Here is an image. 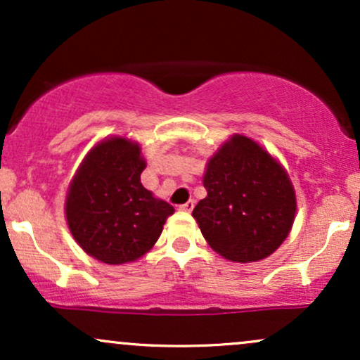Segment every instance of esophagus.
Wrapping results in <instances>:
<instances>
[{
	"instance_id": "esophagus-1",
	"label": "esophagus",
	"mask_w": 360,
	"mask_h": 360,
	"mask_svg": "<svg viewBox=\"0 0 360 360\" xmlns=\"http://www.w3.org/2000/svg\"><path fill=\"white\" fill-rule=\"evenodd\" d=\"M194 208V201L193 200H189V201H186V203L184 205H181L179 206V210H181V212H191V210Z\"/></svg>"
}]
</instances>
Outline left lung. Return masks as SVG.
I'll use <instances>...</instances> for the list:
<instances>
[{
  "label": "left lung",
  "mask_w": 360,
  "mask_h": 360,
  "mask_svg": "<svg viewBox=\"0 0 360 360\" xmlns=\"http://www.w3.org/2000/svg\"><path fill=\"white\" fill-rule=\"evenodd\" d=\"M206 198L193 210L210 247L233 262H257L286 240L296 194L286 169L255 140L233 135L206 164Z\"/></svg>",
  "instance_id": "left-lung-1"
}]
</instances>
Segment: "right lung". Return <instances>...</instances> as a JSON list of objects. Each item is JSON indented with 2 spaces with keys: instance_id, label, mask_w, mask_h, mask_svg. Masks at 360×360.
Wrapping results in <instances>:
<instances>
[{
  "instance_id": "right-lung-1",
  "label": "right lung",
  "mask_w": 360,
  "mask_h": 360,
  "mask_svg": "<svg viewBox=\"0 0 360 360\" xmlns=\"http://www.w3.org/2000/svg\"><path fill=\"white\" fill-rule=\"evenodd\" d=\"M146 159L125 137L96 143L77 169L65 198L74 240L105 264L134 262L160 237L174 208L140 183Z\"/></svg>"
}]
</instances>
